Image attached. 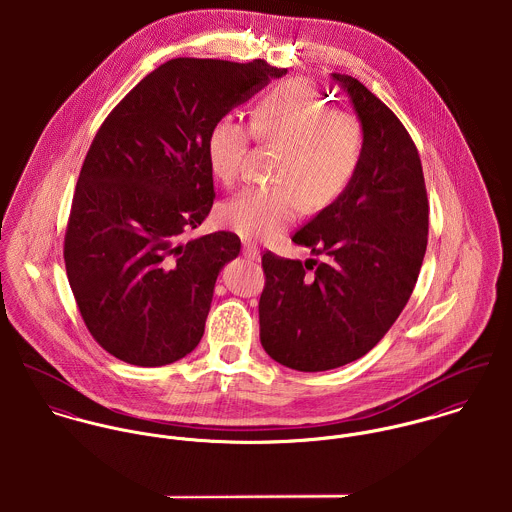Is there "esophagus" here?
Wrapping results in <instances>:
<instances>
[{"label": "esophagus", "instance_id": "1", "mask_svg": "<svg viewBox=\"0 0 512 512\" xmlns=\"http://www.w3.org/2000/svg\"><path fill=\"white\" fill-rule=\"evenodd\" d=\"M242 254L248 258V260H258L260 258V248L254 244V242H242Z\"/></svg>", "mask_w": 512, "mask_h": 512}]
</instances>
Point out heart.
<instances>
[{"mask_svg": "<svg viewBox=\"0 0 512 512\" xmlns=\"http://www.w3.org/2000/svg\"><path fill=\"white\" fill-rule=\"evenodd\" d=\"M282 147L274 185H252L219 209L222 226L232 232L268 240L299 219L305 203L323 209L337 201L355 181L365 159L363 122L329 104L301 80H288L262 96L250 126L234 116L219 118L207 136V159L226 187L242 179L250 138Z\"/></svg>", "mask_w": 512, "mask_h": 512, "instance_id": "obj_1", "label": "heart"}]
</instances>
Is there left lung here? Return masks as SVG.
Wrapping results in <instances>:
<instances>
[{
    "label": "left lung",
    "instance_id": "1",
    "mask_svg": "<svg viewBox=\"0 0 512 512\" xmlns=\"http://www.w3.org/2000/svg\"><path fill=\"white\" fill-rule=\"evenodd\" d=\"M333 78L363 122V165L351 187L292 236L323 260L262 256V347L301 372L365 357L406 307L428 246L430 203L412 136L355 76Z\"/></svg>",
    "mask_w": 512,
    "mask_h": 512
}]
</instances>
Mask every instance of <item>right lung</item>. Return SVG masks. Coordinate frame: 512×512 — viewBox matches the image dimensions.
<instances>
[{"label": "right lung", "mask_w": 512, "mask_h": 512, "mask_svg": "<svg viewBox=\"0 0 512 512\" xmlns=\"http://www.w3.org/2000/svg\"><path fill=\"white\" fill-rule=\"evenodd\" d=\"M282 74L262 59H171L98 128L76 181L63 256L80 317L112 357L163 366L199 345L220 268L240 252V238L226 230L181 242L215 203L207 136Z\"/></svg>", "instance_id": "1"}]
</instances>
